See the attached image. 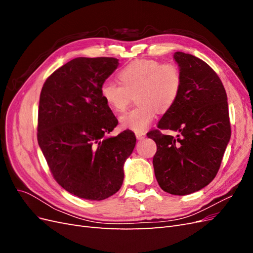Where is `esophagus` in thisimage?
Returning a JSON list of instances; mask_svg holds the SVG:
<instances>
[{
  "mask_svg": "<svg viewBox=\"0 0 253 253\" xmlns=\"http://www.w3.org/2000/svg\"><path fill=\"white\" fill-rule=\"evenodd\" d=\"M135 135H136V138L139 139V140L143 139L144 137H145V133L144 132H136Z\"/></svg>",
  "mask_w": 253,
  "mask_h": 253,
  "instance_id": "1",
  "label": "esophagus"
}]
</instances>
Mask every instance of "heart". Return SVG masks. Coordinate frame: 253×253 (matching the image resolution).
<instances>
[{
  "mask_svg": "<svg viewBox=\"0 0 253 253\" xmlns=\"http://www.w3.org/2000/svg\"><path fill=\"white\" fill-rule=\"evenodd\" d=\"M119 82L105 80L100 87L104 102L115 112H124L133 95L139 105L119 117L120 126L143 132L157 114L170 111L182 88V74L177 64L153 59H138L120 68Z\"/></svg>",
  "mask_w": 253,
  "mask_h": 253,
  "instance_id": "1",
  "label": "heart"
}]
</instances>
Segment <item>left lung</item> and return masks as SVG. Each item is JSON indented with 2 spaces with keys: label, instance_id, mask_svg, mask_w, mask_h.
Instances as JSON below:
<instances>
[{
  "label": "left lung",
  "instance_id": "1",
  "mask_svg": "<svg viewBox=\"0 0 253 253\" xmlns=\"http://www.w3.org/2000/svg\"><path fill=\"white\" fill-rule=\"evenodd\" d=\"M182 74L177 102L147 136L156 142L153 166L158 185L173 195L203 189L215 177L230 140L227 94L217 74L205 61L176 51ZM162 129L173 130L166 135Z\"/></svg>",
  "mask_w": 253,
  "mask_h": 253
}]
</instances>
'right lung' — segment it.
<instances>
[{"instance_id":"1","label":"right lung","mask_w":253,"mask_h":253,"mask_svg":"<svg viewBox=\"0 0 253 253\" xmlns=\"http://www.w3.org/2000/svg\"><path fill=\"white\" fill-rule=\"evenodd\" d=\"M119 65L110 57L71 60L44 82L38 111V143L53 178L67 192L88 201L115 194L132 154V131L109 134L117 118L100 95Z\"/></svg>"}]
</instances>
